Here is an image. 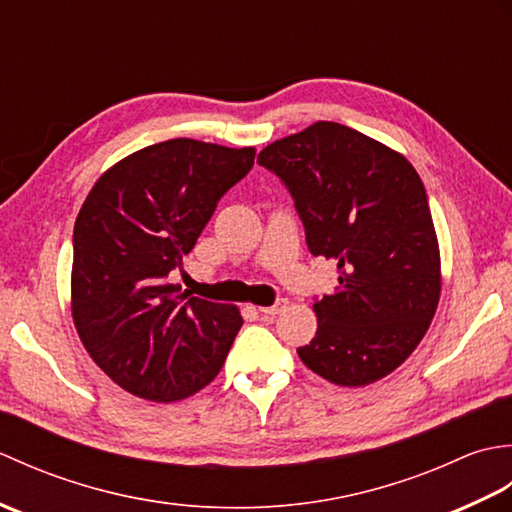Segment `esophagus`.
Here are the masks:
<instances>
[{
	"mask_svg": "<svg viewBox=\"0 0 512 512\" xmlns=\"http://www.w3.org/2000/svg\"><path fill=\"white\" fill-rule=\"evenodd\" d=\"M288 308V301L286 299H279V301H275L273 306H268V308H259V312L264 314V317H277V314H281Z\"/></svg>",
	"mask_w": 512,
	"mask_h": 512,
	"instance_id": "34e87169",
	"label": "esophagus"
}]
</instances>
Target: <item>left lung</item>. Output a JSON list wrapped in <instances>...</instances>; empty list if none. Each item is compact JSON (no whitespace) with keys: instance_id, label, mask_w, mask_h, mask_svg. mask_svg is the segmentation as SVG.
I'll return each instance as SVG.
<instances>
[{"instance_id":"obj_1","label":"left lung","mask_w":512,"mask_h":512,"mask_svg":"<svg viewBox=\"0 0 512 512\" xmlns=\"http://www.w3.org/2000/svg\"><path fill=\"white\" fill-rule=\"evenodd\" d=\"M295 200L312 255L339 286L314 301L317 334L297 350L314 374L363 387L391 374L427 334L440 301V248L411 162L352 127L319 121L259 151Z\"/></svg>"}]
</instances>
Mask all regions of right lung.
<instances>
[{
  "label": "right lung",
  "mask_w": 512,
  "mask_h": 512,
  "mask_svg": "<svg viewBox=\"0 0 512 512\" xmlns=\"http://www.w3.org/2000/svg\"><path fill=\"white\" fill-rule=\"evenodd\" d=\"M255 147L149 145L96 180L74 224L72 319L92 361L129 394L193 396L220 372L242 314L169 284Z\"/></svg>",
  "instance_id": "add662e5"
}]
</instances>
